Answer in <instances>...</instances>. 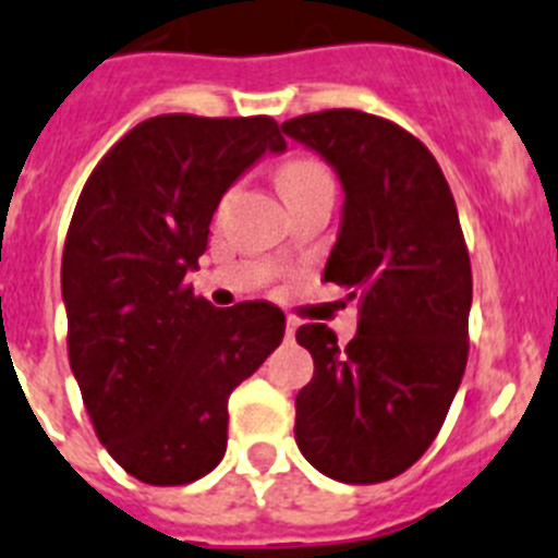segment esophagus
<instances>
[{"label": "esophagus", "mask_w": 558, "mask_h": 558, "mask_svg": "<svg viewBox=\"0 0 558 558\" xmlns=\"http://www.w3.org/2000/svg\"><path fill=\"white\" fill-rule=\"evenodd\" d=\"M294 331H298V323H294L292 317H289V320H287V337H289V340H292V337H294Z\"/></svg>", "instance_id": "1"}]
</instances>
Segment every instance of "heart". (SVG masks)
I'll return each mask as SVG.
<instances>
[{"label":"heart","mask_w":558,"mask_h":558,"mask_svg":"<svg viewBox=\"0 0 558 558\" xmlns=\"http://www.w3.org/2000/svg\"><path fill=\"white\" fill-rule=\"evenodd\" d=\"M320 181H329V170L323 167L315 158H292L280 167L278 184L283 195H294V192L306 190L312 184H320Z\"/></svg>","instance_id":"b5f03b06"}]
</instances>
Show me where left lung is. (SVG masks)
Returning <instances> with one entry per match:
<instances>
[{
    "label": "left lung",
    "instance_id": "left-lung-1",
    "mask_svg": "<svg viewBox=\"0 0 558 558\" xmlns=\"http://www.w3.org/2000/svg\"><path fill=\"white\" fill-rule=\"evenodd\" d=\"M320 153L345 192L323 278L360 298L357 335L298 329L315 377L294 400V439L320 474L374 485L434 442L468 363L471 257L451 186L420 138L363 110L280 124Z\"/></svg>",
    "mask_w": 558,
    "mask_h": 558
}]
</instances>
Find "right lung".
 I'll return each mask as SVG.
<instances>
[{"label": "right lung", "instance_id": "add662e5", "mask_svg": "<svg viewBox=\"0 0 558 558\" xmlns=\"http://www.w3.org/2000/svg\"><path fill=\"white\" fill-rule=\"evenodd\" d=\"M269 149H287L269 116H156L107 149L70 218V368L101 446L147 485H186L223 460L229 395L287 331L280 308H215L184 280L221 195Z\"/></svg>", "mask_w": 558, "mask_h": 558}]
</instances>
